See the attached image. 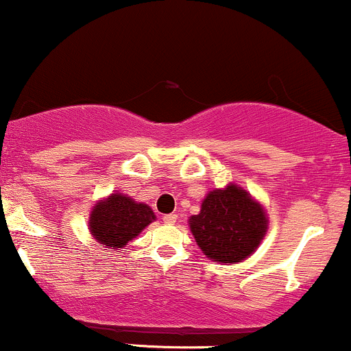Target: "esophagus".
Listing matches in <instances>:
<instances>
[{"mask_svg":"<svg viewBox=\"0 0 351 351\" xmlns=\"http://www.w3.org/2000/svg\"><path fill=\"white\" fill-rule=\"evenodd\" d=\"M164 222H165V223H171V226H172V223H176V222H177V214H169V215H165Z\"/></svg>","mask_w":351,"mask_h":351,"instance_id":"obj_1","label":"esophagus"}]
</instances>
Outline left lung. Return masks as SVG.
Instances as JSON below:
<instances>
[{"label":"left lung","mask_w":351,"mask_h":351,"mask_svg":"<svg viewBox=\"0 0 351 351\" xmlns=\"http://www.w3.org/2000/svg\"><path fill=\"white\" fill-rule=\"evenodd\" d=\"M197 245L210 261L239 263L250 257L269 230V215L257 199L237 184L214 189L200 212L189 217Z\"/></svg>","instance_id":"1"}]
</instances>
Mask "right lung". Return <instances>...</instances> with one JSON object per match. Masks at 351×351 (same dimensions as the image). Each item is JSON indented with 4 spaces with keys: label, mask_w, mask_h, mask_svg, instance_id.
<instances>
[{
    "label": "right lung",
    "mask_w": 351,
    "mask_h": 351,
    "mask_svg": "<svg viewBox=\"0 0 351 351\" xmlns=\"http://www.w3.org/2000/svg\"><path fill=\"white\" fill-rule=\"evenodd\" d=\"M154 220L156 214L147 204L114 192L90 208L89 232L106 249H123Z\"/></svg>",
    "instance_id": "obj_1"
}]
</instances>
